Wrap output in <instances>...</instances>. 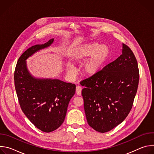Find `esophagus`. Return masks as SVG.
Wrapping results in <instances>:
<instances>
[{
	"label": "esophagus",
	"mask_w": 154,
	"mask_h": 154,
	"mask_svg": "<svg viewBox=\"0 0 154 154\" xmlns=\"http://www.w3.org/2000/svg\"><path fill=\"white\" fill-rule=\"evenodd\" d=\"M82 90V88L80 86H77V87H76V94L78 96H81Z\"/></svg>",
	"instance_id": "34e87169"
}]
</instances>
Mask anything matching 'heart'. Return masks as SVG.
<instances>
[{
    "mask_svg": "<svg viewBox=\"0 0 154 154\" xmlns=\"http://www.w3.org/2000/svg\"><path fill=\"white\" fill-rule=\"evenodd\" d=\"M109 49L107 45H100L97 42L88 44L80 48L74 55V60L75 62L82 61L89 58L83 66L82 71L85 75L93 76L99 73L109 56ZM68 74L74 76L76 71L71 63L67 64Z\"/></svg>",
    "mask_w": 154,
    "mask_h": 154,
    "instance_id": "heart-1",
    "label": "heart"
}]
</instances>
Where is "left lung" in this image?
<instances>
[{
	"instance_id": "8db88e82",
	"label": "left lung",
	"mask_w": 154,
	"mask_h": 154,
	"mask_svg": "<svg viewBox=\"0 0 154 154\" xmlns=\"http://www.w3.org/2000/svg\"><path fill=\"white\" fill-rule=\"evenodd\" d=\"M140 79L135 56L122 45V54L96 75L80 82L84 109L89 125L100 133L112 130L132 108Z\"/></svg>"
}]
</instances>
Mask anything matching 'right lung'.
<instances>
[{"mask_svg": "<svg viewBox=\"0 0 154 154\" xmlns=\"http://www.w3.org/2000/svg\"><path fill=\"white\" fill-rule=\"evenodd\" d=\"M54 39L27 49L18 59L14 71L15 90L20 106L30 122L44 132L57 129L64 122L75 85L58 79H38L29 72L26 60L49 46Z\"/></svg>", "mask_w": 154, "mask_h": 154, "instance_id": "1", "label": "right lung"}]
</instances>
